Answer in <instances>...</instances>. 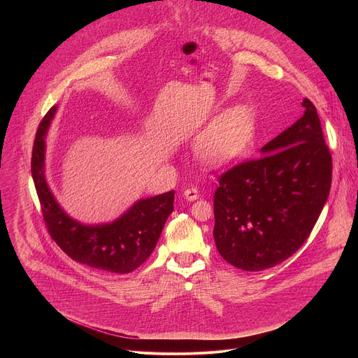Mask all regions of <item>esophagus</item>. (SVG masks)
I'll return each instance as SVG.
<instances>
[{
    "label": "esophagus",
    "instance_id": "obj_1",
    "mask_svg": "<svg viewBox=\"0 0 358 358\" xmlns=\"http://www.w3.org/2000/svg\"><path fill=\"white\" fill-rule=\"evenodd\" d=\"M184 198L185 199H188V201H195L198 196H199V191H198V188L196 187H188L185 191H184Z\"/></svg>",
    "mask_w": 358,
    "mask_h": 358
}]
</instances>
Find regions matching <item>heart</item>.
I'll use <instances>...</instances> for the list:
<instances>
[{"mask_svg": "<svg viewBox=\"0 0 358 358\" xmlns=\"http://www.w3.org/2000/svg\"><path fill=\"white\" fill-rule=\"evenodd\" d=\"M253 134V116L246 106L225 112L196 141L198 156L208 164H222L239 156Z\"/></svg>", "mask_w": 358, "mask_h": 358, "instance_id": "b5f03b06", "label": "heart"}]
</instances>
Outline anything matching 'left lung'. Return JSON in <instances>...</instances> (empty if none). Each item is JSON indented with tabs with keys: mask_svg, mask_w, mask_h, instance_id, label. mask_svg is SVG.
<instances>
[{
	"mask_svg": "<svg viewBox=\"0 0 358 358\" xmlns=\"http://www.w3.org/2000/svg\"><path fill=\"white\" fill-rule=\"evenodd\" d=\"M248 160L218 177L214 239L235 268L258 272L282 264L309 238L331 187V152L315 105Z\"/></svg>",
	"mask_w": 358,
	"mask_h": 358,
	"instance_id": "left-lung-1",
	"label": "left lung"
}]
</instances>
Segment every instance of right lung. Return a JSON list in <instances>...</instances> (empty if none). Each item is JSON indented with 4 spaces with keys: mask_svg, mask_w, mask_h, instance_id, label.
I'll list each match as a JSON object with an SVG mask.
<instances>
[{
    "mask_svg": "<svg viewBox=\"0 0 358 358\" xmlns=\"http://www.w3.org/2000/svg\"><path fill=\"white\" fill-rule=\"evenodd\" d=\"M57 106L41 120L32 147L31 171L48 232L73 261L112 273H130L151 255L173 213L174 189L140 199L119 220L82 225L69 218L50 192L43 173L45 136Z\"/></svg>",
    "mask_w": 358,
    "mask_h": 358,
    "instance_id": "right-lung-1",
    "label": "right lung"
}]
</instances>
